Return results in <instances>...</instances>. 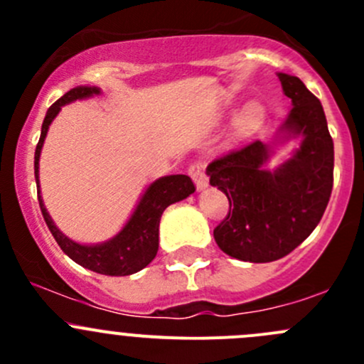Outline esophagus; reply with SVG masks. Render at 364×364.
I'll list each match as a JSON object with an SVG mask.
<instances>
[{
    "label": "esophagus",
    "mask_w": 364,
    "mask_h": 364,
    "mask_svg": "<svg viewBox=\"0 0 364 364\" xmlns=\"http://www.w3.org/2000/svg\"><path fill=\"white\" fill-rule=\"evenodd\" d=\"M188 174L192 176V179L196 181L197 190L208 188L209 179H208V176H205V167H204L203 161H200V160L193 161V164L188 167Z\"/></svg>",
    "instance_id": "esophagus-1"
}]
</instances>
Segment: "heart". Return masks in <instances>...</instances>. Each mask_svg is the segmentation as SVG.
Listing matches in <instances>:
<instances>
[{"mask_svg":"<svg viewBox=\"0 0 364 364\" xmlns=\"http://www.w3.org/2000/svg\"><path fill=\"white\" fill-rule=\"evenodd\" d=\"M264 121V107L260 104H250L237 117V130L241 134H248L253 128L259 127Z\"/></svg>","mask_w":364,"mask_h":364,"instance_id":"1","label":"heart"}]
</instances>
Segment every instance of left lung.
Wrapping results in <instances>:
<instances>
[{"instance_id": "8db88e82", "label": "left lung", "mask_w": 364, "mask_h": 364, "mask_svg": "<svg viewBox=\"0 0 364 364\" xmlns=\"http://www.w3.org/2000/svg\"><path fill=\"white\" fill-rule=\"evenodd\" d=\"M292 111L282 130L299 149L274 171L264 168L271 146L253 141L208 165L209 183L229 199L213 230L220 250L247 262H273L299 247L321 222L333 190L335 148L324 109L303 80L278 73Z\"/></svg>"}]
</instances>
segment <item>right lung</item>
Returning <instances> with one entry per match:
<instances>
[{"label":"right lung","instance_id":"obj_1","mask_svg":"<svg viewBox=\"0 0 364 364\" xmlns=\"http://www.w3.org/2000/svg\"><path fill=\"white\" fill-rule=\"evenodd\" d=\"M100 93V90L95 86H79L70 90L58 102H54L46 114V119L42 124V134H40V141L35 149V179H36V190H38V203L42 209L43 220H46L47 227H49L50 234L54 236L56 243L72 260L80 264L86 269L95 271V273L107 274V277H127V274H134L137 271L144 269L153 259H155L156 252H159V227L161 213L165 208L179 200L186 199L196 192V185L192 179L185 174H172L165 176V178L156 179L155 183L148 186L142 199L139 200L137 208H135L134 215L127 222V225L112 237V240L105 241L100 245H79L75 241L68 240L56 225H54L53 218L47 213L46 205H43L42 197H40V183H38V160L40 151H42L43 141H46L47 130L49 124L53 123L54 117L61 111L65 104H70L73 100H80V98L93 97V95Z\"/></svg>","mask_w":364,"mask_h":364}]
</instances>
